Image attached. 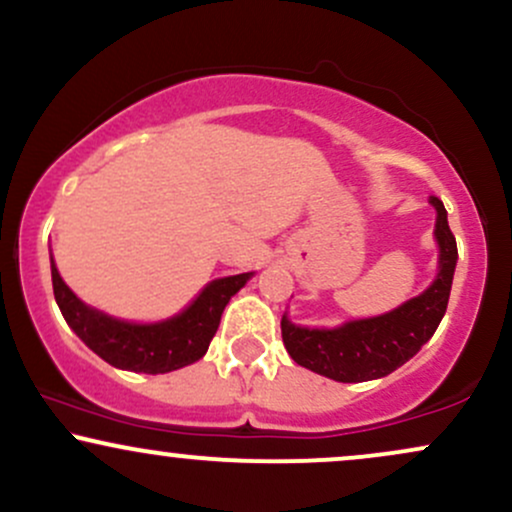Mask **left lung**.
<instances>
[{"label":"left lung","mask_w":512,"mask_h":512,"mask_svg":"<svg viewBox=\"0 0 512 512\" xmlns=\"http://www.w3.org/2000/svg\"><path fill=\"white\" fill-rule=\"evenodd\" d=\"M431 204L438 211L436 238L440 245V272L431 289L399 305L392 313L346 322L337 330H305L284 315L281 337L298 366L339 383H363L390 375L433 337L448 308L457 243L448 226V211L443 202L431 197Z\"/></svg>","instance_id":"8db88e82"}]
</instances>
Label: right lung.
Listing matches in <instances>:
<instances>
[{"label":"right lung","mask_w":512,"mask_h":512,"mask_svg":"<svg viewBox=\"0 0 512 512\" xmlns=\"http://www.w3.org/2000/svg\"><path fill=\"white\" fill-rule=\"evenodd\" d=\"M250 276L236 274L211 281L190 308L156 325H132L88 308L64 284L55 262L52 291L67 325L103 361L122 370L158 375L190 366L207 354L211 339L219 330L223 308L231 296L243 289Z\"/></svg>","instance_id":"obj_1"}]
</instances>
